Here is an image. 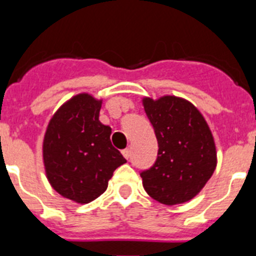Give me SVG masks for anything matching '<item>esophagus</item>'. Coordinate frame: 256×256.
<instances>
[{"label": "esophagus", "instance_id": "1", "mask_svg": "<svg viewBox=\"0 0 256 256\" xmlns=\"http://www.w3.org/2000/svg\"><path fill=\"white\" fill-rule=\"evenodd\" d=\"M122 152H123V155H124V158H126V159H130V148H126V150H123Z\"/></svg>", "mask_w": 256, "mask_h": 256}]
</instances>
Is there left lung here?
<instances>
[{
	"label": "left lung",
	"mask_w": 256,
	"mask_h": 256,
	"mask_svg": "<svg viewBox=\"0 0 256 256\" xmlns=\"http://www.w3.org/2000/svg\"><path fill=\"white\" fill-rule=\"evenodd\" d=\"M142 102L159 146L155 164L141 172L144 191L165 205L187 202L216 170L212 130L201 112L184 98L144 97Z\"/></svg>",
	"instance_id": "obj_1"
}]
</instances>
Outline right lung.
Segmentation results:
<instances>
[{
    "label": "right lung",
    "instance_id": "obj_1",
    "mask_svg": "<svg viewBox=\"0 0 256 256\" xmlns=\"http://www.w3.org/2000/svg\"><path fill=\"white\" fill-rule=\"evenodd\" d=\"M101 104L88 94L72 97L54 114L44 134L47 180L78 204L102 195L115 169L126 162L112 144V128L98 120Z\"/></svg>",
    "mask_w": 256,
    "mask_h": 256
}]
</instances>
